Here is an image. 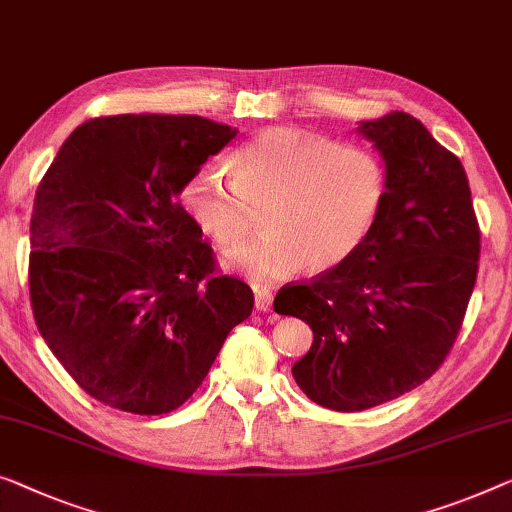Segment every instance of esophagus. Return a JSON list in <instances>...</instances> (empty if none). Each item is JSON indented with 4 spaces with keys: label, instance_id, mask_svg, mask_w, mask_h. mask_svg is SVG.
Listing matches in <instances>:
<instances>
[{
    "label": "esophagus",
    "instance_id": "esophagus-1",
    "mask_svg": "<svg viewBox=\"0 0 512 512\" xmlns=\"http://www.w3.org/2000/svg\"><path fill=\"white\" fill-rule=\"evenodd\" d=\"M273 303V294L269 289H257L255 292V308L257 312H269Z\"/></svg>",
    "mask_w": 512,
    "mask_h": 512
}]
</instances>
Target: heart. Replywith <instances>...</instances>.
I'll return each mask as SVG.
<instances>
[{"instance_id":"1","label":"heart","mask_w":512,"mask_h":512,"mask_svg":"<svg viewBox=\"0 0 512 512\" xmlns=\"http://www.w3.org/2000/svg\"><path fill=\"white\" fill-rule=\"evenodd\" d=\"M232 181L200 170L181 190V207L216 248L234 253L255 213L266 234L236 257L257 285H276L308 266L347 264L375 232L388 200V170L375 151L342 147L326 135L276 126L227 160Z\"/></svg>"}]
</instances>
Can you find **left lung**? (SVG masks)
I'll return each instance as SVG.
<instances>
[{
    "label": "left lung",
    "mask_w": 512,
    "mask_h": 512,
    "mask_svg": "<svg viewBox=\"0 0 512 512\" xmlns=\"http://www.w3.org/2000/svg\"><path fill=\"white\" fill-rule=\"evenodd\" d=\"M388 170L375 232L347 264L276 294L312 347L292 375L312 402L363 411L421 386L451 352L478 273L480 230L460 158L407 112L356 128Z\"/></svg>",
    "instance_id": "left-lung-1"
}]
</instances>
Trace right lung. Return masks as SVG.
<instances>
[{
	"label": "right lung",
	"instance_id": "obj_1",
	"mask_svg": "<svg viewBox=\"0 0 512 512\" xmlns=\"http://www.w3.org/2000/svg\"><path fill=\"white\" fill-rule=\"evenodd\" d=\"M236 128L195 114H117L66 137L36 190L29 294L38 331L108 407L170 414L193 395L253 289L218 276L179 204Z\"/></svg>",
	"mask_w": 512,
	"mask_h": 512
}]
</instances>
